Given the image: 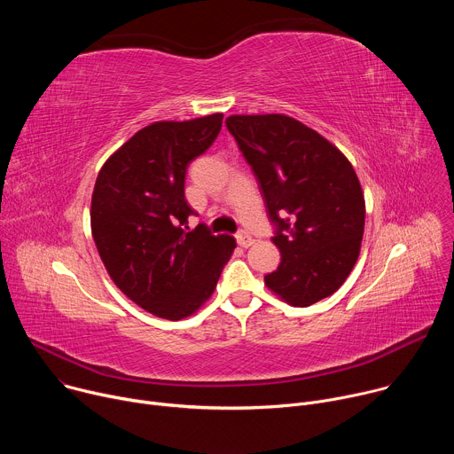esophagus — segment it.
<instances>
[{"label":"esophagus","mask_w":454,"mask_h":454,"mask_svg":"<svg viewBox=\"0 0 454 454\" xmlns=\"http://www.w3.org/2000/svg\"><path fill=\"white\" fill-rule=\"evenodd\" d=\"M235 239H237L239 246H242V247H249V246L254 242V239H253L247 231H239V233L235 235Z\"/></svg>","instance_id":"obj_1"}]
</instances>
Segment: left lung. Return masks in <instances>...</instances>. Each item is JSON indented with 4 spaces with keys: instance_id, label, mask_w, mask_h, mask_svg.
<instances>
[{
    "instance_id": "left-lung-1",
    "label": "left lung",
    "mask_w": 454,
    "mask_h": 454,
    "mask_svg": "<svg viewBox=\"0 0 454 454\" xmlns=\"http://www.w3.org/2000/svg\"><path fill=\"white\" fill-rule=\"evenodd\" d=\"M226 127L277 226L282 262L264 277L268 289L293 307L334 294L357 262L364 231V196L352 163L287 114H231Z\"/></svg>"
}]
</instances>
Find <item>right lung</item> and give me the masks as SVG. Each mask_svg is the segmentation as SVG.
<instances>
[{
    "instance_id": "1",
    "label": "right lung",
    "mask_w": 454,
    "mask_h": 454,
    "mask_svg": "<svg viewBox=\"0 0 454 454\" xmlns=\"http://www.w3.org/2000/svg\"><path fill=\"white\" fill-rule=\"evenodd\" d=\"M223 113L154 121L102 165L91 196V233L116 287L147 312L177 321L212 294L235 249L230 235L188 231V163L217 138Z\"/></svg>"
}]
</instances>
